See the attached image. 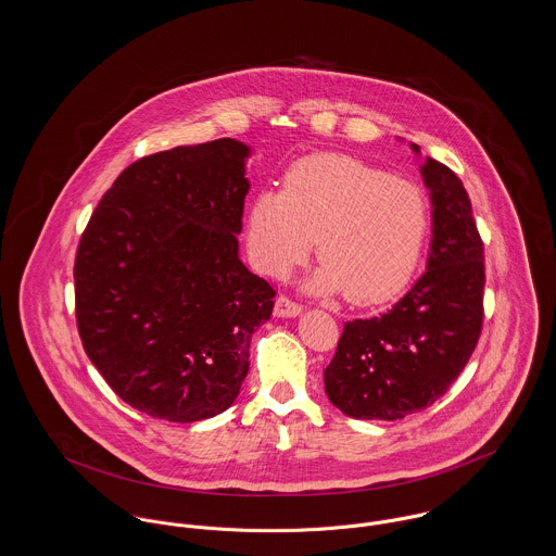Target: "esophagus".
Here are the masks:
<instances>
[{
    "label": "esophagus",
    "instance_id": "1",
    "mask_svg": "<svg viewBox=\"0 0 556 556\" xmlns=\"http://www.w3.org/2000/svg\"><path fill=\"white\" fill-rule=\"evenodd\" d=\"M302 313V304H298L290 295L281 294L275 302V315L277 317H295Z\"/></svg>",
    "mask_w": 556,
    "mask_h": 556
}]
</instances>
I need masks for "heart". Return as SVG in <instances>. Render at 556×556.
<instances>
[{
    "mask_svg": "<svg viewBox=\"0 0 556 556\" xmlns=\"http://www.w3.org/2000/svg\"><path fill=\"white\" fill-rule=\"evenodd\" d=\"M428 199L409 180L346 157L313 155L292 165L283 191H262L248 216V245L270 277H288L317 248L308 288L353 304L399 294L422 256Z\"/></svg>",
    "mask_w": 556,
    "mask_h": 556,
    "instance_id": "heart-1",
    "label": "heart"
}]
</instances>
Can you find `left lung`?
<instances>
[{"mask_svg": "<svg viewBox=\"0 0 556 556\" xmlns=\"http://www.w3.org/2000/svg\"><path fill=\"white\" fill-rule=\"evenodd\" d=\"M422 176L434 207L425 275L389 313L349 321L326 367L327 396L351 418L399 420L432 405L483 329L485 256L470 199L456 172L432 157Z\"/></svg>", "mask_w": 556, "mask_h": 556, "instance_id": "obj_1", "label": "left lung"}]
</instances>
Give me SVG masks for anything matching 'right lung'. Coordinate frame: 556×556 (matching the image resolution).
<instances>
[{
    "mask_svg": "<svg viewBox=\"0 0 556 556\" xmlns=\"http://www.w3.org/2000/svg\"><path fill=\"white\" fill-rule=\"evenodd\" d=\"M250 149L232 138L128 165L75 256L77 329L134 409L197 422L229 409L275 290L239 261Z\"/></svg>",
    "mask_w": 556,
    "mask_h": 556,
    "instance_id": "right-lung-1",
    "label": "right lung"
}]
</instances>
